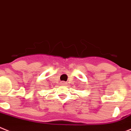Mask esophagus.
Instances as JSON below:
<instances>
[{
	"mask_svg": "<svg viewBox=\"0 0 131 131\" xmlns=\"http://www.w3.org/2000/svg\"><path fill=\"white\" fill-rule=\"evenodd\" d=\"M61 85H67V82H66V81H61Z\"/></svg>",
	"mask_w": 131,
	"mask_h": 131,
	"instance_id": "34e87169",
	"label": "esophagus"
}]
</instances>
